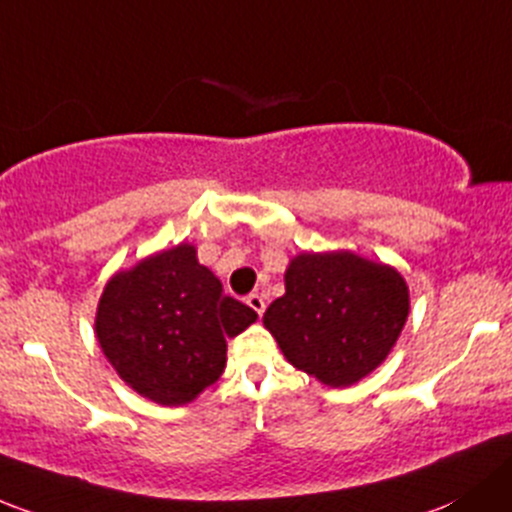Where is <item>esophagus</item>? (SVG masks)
I'll use <instances>...</instances> for the list:
<instances>
[{
	"instance_id": "obj_1",
	"label": "esophagus",
	"mask_w": 512,
	"mask_h": 512,
	"mask_svg": "<svg viewBox=\"0 0 512 512\" xmlns=\"http://www.w3.org/2000/svg\"><path fill=\"white\" fill-rule=\"evenodd\" d=\"M245 301H247V306H250V309L255 311L257 316L265 314V306H267V304H265V299L260 297V294H250V297H247Z\"/></svg>"
}]
</instances>
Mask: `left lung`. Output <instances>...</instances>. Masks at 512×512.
I'll return each instance as SVG.
<instances>
[{"mask_svg": "<svg viewBox=\"0 0 512 512\" xmlns=\"http://www.w3.org/2000/svg\"><path fill=\"white\" fill-rule=\"evenodd\" d=\"M284 284L287 292L262 321L294 368L331 387L358 383L378 368L410 311L405 279L353 252H304Z\"/></svg>", "mask_w": 512, "mask_h": 512, "instance_id": "left-lung-1", "label": "left lung"}]
</instances>
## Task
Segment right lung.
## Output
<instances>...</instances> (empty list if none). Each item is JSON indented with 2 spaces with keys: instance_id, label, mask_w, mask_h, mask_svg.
<instances>
[{
  "instance_id": "1",
  "label": "right lung",
  "mask_w": 512,
  "mask_h": 512,
  "mask_svg": "<svg viewBox=\"0 0 512 512\" xmlns=\"http://www.w3.org/2000/svg\"><path fill=\"white\" fill-rule=\"evenodd\" d=\"M255 319L250 306L225 297L220 279L198 265L193 245L181 242L107 282L95 333L132 390L176 407L223 375L225 338Z\"/></svg>"
}]
</instances>
